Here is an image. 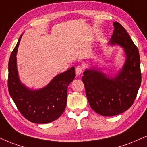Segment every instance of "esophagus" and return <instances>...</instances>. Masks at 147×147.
I'll use <instances>...</instances> for the list:
<instances>
[{
    "mask_svg": "<svg viewBox=\"0 0 147 147\" xmlns=\"http://www.w3.org/2000/svg\"><path fill=\"white\" fill-rule=\"evenodd\" d=\"M83 70V67L81 66V65H78L76 68V76H80L81 74V73L82 72Z\"/></svg>",
    "mask_w": 147,
    "mask_h": 147,
    "instance_id": "34e87169",
    "label": "esophagus"
}]
</instances>
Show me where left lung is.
Returning <instances> with one entry per match:
<instances>
[{
  "label": "left lung",
  "mask_w": 147,
  "mask_h": 147,
  "mask_svg": "<svg viewBox=\"0 0 147 147\" xmlns=\"http://www.w3.org/2000/svg\"><path fill=\"white\" fill-rule=\"evenodd\" d=\"M110 43L124 48L127 59L123 69L111 78L95 69L83 73L82 80L90 106L102 116L122 113L132 106L141 84L140 59L138 49L120 23H113Z\"/></svg>",
  "instance_id": "left-lung-1"
}]
</instances>
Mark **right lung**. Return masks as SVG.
Segmentation results:
<instances>
[{
    "label": "right lung",
    "instance_id": "1",
    "mask_svg": "<svg viewBox=\"0 0 147 147\" xmlns=\"http://www.w3.org/2000/svg\"><path fill=\"white\" fill-rule=\"evenodd\" d=\"M21 37L9 61V93L25 119L34 123H48L59 118L66 108L67 87L75 78V68L60 74L40 90L28 89L21 84L18 75L16 54Z\"/></svg>",
    "mask_w": 147,
    "mask_h": 147
}]
</instances>
